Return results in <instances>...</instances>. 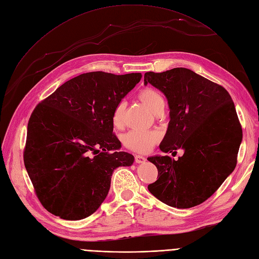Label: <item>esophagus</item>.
<instances>
[{
  "instance_id": "obj_1",
  "label": "esophagus",
  "mask_w": 259,
  "mask_h": 259,
  "mask_svg": "<svg viewBox=\"0 0 259 259\" xmlns=\"http://www.w3.org/2000/svg\"><path fill=\"white\" fill-rule=\"evenodd\" d=\"M135 162L137 164H142V162H145L146 161V157L142 156V155H135Z\"/></svg>"
}]
</instances>
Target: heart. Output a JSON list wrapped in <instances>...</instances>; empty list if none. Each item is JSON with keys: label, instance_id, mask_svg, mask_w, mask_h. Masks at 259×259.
Returning a JSON list of instances; mask_svg holds the SVG:
<instances>
[{"label": "heart", "instance_id": "obj_1", "mask_svg": "<svg viewBox=\"0 0 259 259\" xmlns=\"http://www.w3.org/2000/svg\"><path fill=\"white\" fill-rule=\"evenodd\" d=\"M139 100L150 110L152 113H156L159 110H164L165 101L161 94L152 89L146 88L143 89L139 95ZM124 112H125V104L120 102L118 103L112 113V124L116 128H121L124 126ZM160 139V134L157 131L153 130H131L127 132L122 142L124 145L131 150L139 153H147L158 143Z\"/></svg>", "mask_w": 259, "mask_h": 259}]
</instances>
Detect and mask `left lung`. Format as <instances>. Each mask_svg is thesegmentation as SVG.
Here are the masks:
<instances>
[{
  "instance_id": "1",
  "label": "left lung",
  "mask_w": 259,
  "mask_h": 259,
  "mask_svg": "<svg viewBox=\"0 0 259 259\" xmlns=\"http://www.w3.org/2000/svg\"><path fill=\"white\" fill-rule=\"evenodd\" d=\"M144 81L164 93L169 104L170 121L159 149L172 155L184 150L178 160L148 157L158 171L148 190L170 207L200 205L236 167L242 130L234 103L223 86L187 68L146 72Z\"/></svg>"
}]
</instances>
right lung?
<instances>
[{"instance_id":"1","label":"right lung","mask_w":259,"mask_h":259,"mask_svg":"<svg viewBox=\"0 0 259 259\" xmlns=\"http://www.w3.org/2000/svg\"><path fill=\"white\" fill-rule=\"evenodd\" d=\"M142 73H83L67 80L33 110L24 164L43 207L67 221L86 219L105 200L117 167L134 156L118 151L112 113Z\"/></svg>"}]
</instances>
